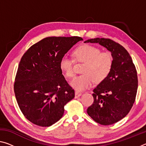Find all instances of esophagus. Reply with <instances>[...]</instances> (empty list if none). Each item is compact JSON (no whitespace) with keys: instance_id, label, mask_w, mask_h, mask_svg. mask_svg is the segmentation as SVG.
I'll return each instance as SVG.
<instances>
[{"instance_id":"esophagus-1","label":"esophagus","mask_w":146,"mask_h":146,"mask_svg":"<svg viewBox=\"0 0 146 146\" xmlns=\"http://www.w3.org/2000/svg\"><path fill=\"white\" fill-rule=\"evenodd\" d=\"M81 95H82V93H78V92H77V91H76V92H75V98H78V97H80Z\"/></svg>"}]
</instances>
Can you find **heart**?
Returning a JSON list of instances; mask_svg holds the SVG:
<instances>
[{"mask_svg":"<svg viewBox=\"0 0 146 146\" xmlns=\"http://www.w3.org/2000/svg\"><path fill=\"white\" fill-rule=\"evenodd\" d=\"M76 62L84 63L82 69L83 75L76 76L71 85L76 91H84L91 87L94 81L100 83L106 80L112 70L113 58L108 51H101L97 46L83 44L73 51ZM73 59L64 56L60 61V68L64 75L73 78L75 75Z\"/></svg>","mask_w":146,"mask_h":146,"instance_id":"b5f03b06","label":"heart"}]
</instances>
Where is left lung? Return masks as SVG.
<instances>
[{
  "instance_id": "left-lung-1",
  "label": "left lung",
  "mask_w": 146,
  "mask_h": 146,
  "mask_svg": "<svg viewBox=\"0 0 146 146\" xmlns=\"http://www.w3.org/2000/svg\"><path fill=\"white\" fill-rule=\"evenodd\" d=\"M84 42L99 44L112 54V70L93 90L94 102L87 113L101 125L113 124L124 118L133 107L138 89L137 70L126 49L111 39L91 38Z\"/></svg>"
}]
</instances>
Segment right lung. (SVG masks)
Here are the masks:
<instances>
[{
  "label": "right lung",
  "instance_id": "obj_1",
  "mask_svg": "<svg viewBox=\"0 0 146 146\" xmlns=\"http://www.w3.org/2000/svg\"><path fill=\"white\" fill-rule=\"evenodd\" d=\"M80 36H49L31 46L22 56L14 82L17 104L34 124L49 127L60 119L64 106L75 97L60 61Z\"/></svg>",
  "mask_w": 146,
  "mask_h": 146
}]
</instances>
